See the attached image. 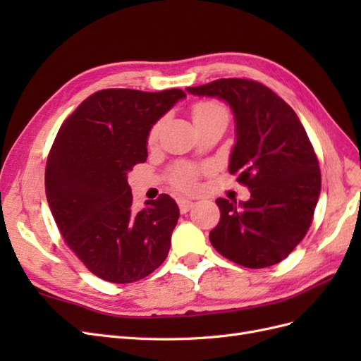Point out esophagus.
Segmentation results:
<instances>
[{
  "label": "esophagus",
  "instance_id": "obj_1",
  "mask_svg": "<svg viewBox=\"0 0 361 361\" xmlns=\"http://www.w3.org/2000/svg\"><path fill=\"white\" fill-rule=\"evenodd\" d=\"M178 203H179V209H180L182 214H185V212H188L190 209H192V206L195 204L192 200H188V199H179Z\"/></svg>",
  "mask_w": 361,
  "mask_h": 361
}]
</instances>
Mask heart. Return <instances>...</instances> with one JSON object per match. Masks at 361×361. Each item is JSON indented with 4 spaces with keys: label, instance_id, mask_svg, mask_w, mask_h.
<instances>
[{
    "label": "heart",
    "instance_id": "b5f03b06",
    "mask_svg": "<svg viewBox=\"0 0 361 361\" xmlns=\"http://www.w3.org/2000/svg\"><path fill=\"white\" fill-rule=\"evenodd\" d=\"M221 114H227L224 106L218 102H214V101H203V102H199L192 106L194 123L202 122V120L211 118L215 116H221ZM158 133H159V125H155L150 129V134H149L150 143H154V141L157 140ZM197 176H199V170L191 167V166H179L171 173L173 183L176 185V187H179L182 190H187V191L195 188Z\"/></svg>",
    "mask_w": 361,
    "mask_h": 361
}]
</instances>
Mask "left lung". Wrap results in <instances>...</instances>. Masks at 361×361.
Returning <instances> with one entry per match:
<instances>
[{
	"instance_id": "8db88e82",
	"label": "left lung",
	"mask_w": 361,
	"mask_h": 361,
	"mask_svg": "<svg viewBox=\"0 0 361 361\" xmlns=\"http://www.w3.org/2000/svg\"><path fill=\"white\" fill-rule=\"evenodd\" d=\"M187 92L231 106L236 141L228 171L251 194L239 203L215 200L221 216L211 244L247 268L279 264L307 233L321 194L319 162L304 126L280 96L256 81L223 78Z\"/></svg>"
}]
</instances>
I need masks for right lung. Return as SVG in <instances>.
Here are the masks:
<instances>
[{"instance_id":"add662e5","label":"right lung","mask_w":361,"mask_h":361,"mask_svg":"<svg viewBox=\"0 0 361 361\" xmlns=\"http://www.w3.org/2000/svg\"><path fill=\"white\" fill-rule=\"evenodd\" d=\"M185 97L179 89L96 92L54 141L45 170L49 209L64 243L102 280L145 279L169 255L179 207L161 194L135 212L128 173L147 159L150 129Z\"/></svg>"}]
</instances>
